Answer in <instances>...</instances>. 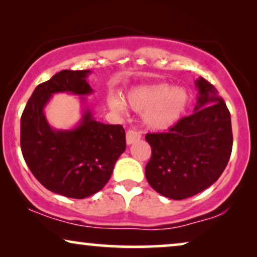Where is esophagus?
<instances>
[{
  "label": "esophagus",
  "mask_w": 257,
  "mask_h": 257,
  "mask_svg": "<svg viewBox=\"0 0 257 257\" xmlns=\"http://www.w3.org/2000/svg\"><path fill=\"white\" fill-rule=\"evenodd\" d=\"M139 139H140V133L137 132L136 130L128 128L127 131H126V143H127V145H131V144L138 142Z\"/></svg>",
  "instance_id": "esophagus-1"
}]
</instances>
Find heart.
Listing matches in <instances>:
<instances>
[{"label":"heart","mask_w":257,"mask_h":257,"mask_svg":"<svg viewBox=\"0 0 257 257\" xmlns=\"http://www.w3.org/2000/svg\"><path fill=\"white\" fill-rule=\"evenodd\" d=\"M127 103L137 112H144V121L153 130H166L180 119L187 103V93L181 87L145 85L130 91ZM113 110L120 111L122 103L118 98L108 100Z\"/></svg>","instance_id":"obj_1"}]
</instances>
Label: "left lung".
Wrapping results in <instances>:
<instances>
[{"label":"left lung","mask_w":257,"mask_h":257,"mask_svg":"<svg viewBox=\"0 0 257 257\" xmlns=\"http://www.w3.org/2000/svg\"><path fill=\"white\" fill-rule=\"evenodd\" d=\"M194 112L168 132L147 133L152 156L147 181L166 198L182 200L205 191L226 168L233 149L230 113L213 84L200 77Z\"/></svg>","instance_id":"left-lung-1"}]
</instances>
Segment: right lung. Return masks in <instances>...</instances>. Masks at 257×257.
Segmentation results:
<instances>
[{"label": "right lung", "mask_w": 257, "mask_h": 257, "mask_svg": "<svg viewBox=\"0 0 257 257\" xmlns=\"http://www.w3.org/2000/svg\"><path fill=\"white\" fill-rule=\"evenodd\" d=\"M90 70H62L37 85L21 117V150L34 177L49 191L73 199L99 192L111 178L115 161L126 149L121 125L97 121L89 108L72 130H54L44 107L54 93L85 96ZM84 100V97H82Z\"/></svg>", "instance_id": "right-lung-1"}]
</instances>
